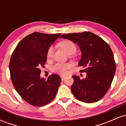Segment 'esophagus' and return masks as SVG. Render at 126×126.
Returning a JSON list of instances; mask_svg holds the SVG:
<instances>
[{
  "label": "esophagus",
  "instance_id": "1",
  "mask_svg": "<svg viewBox=\"0 0 126 126\" xmlns=\"http://www.w3.org/2000/svg\"><path fill=\"white\" fill-rule=\"evenodd\" d=\"M65 78H66V76H61V79H62V80H64Z\"/></svg>",
  "mask_w": 126,
  "mask_h": 126
}]
</instances>
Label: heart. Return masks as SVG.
Here are the masks:
<instances>
[{
    "label": "heart",
    "mask_w": 126,
    "mask_h": 126,
    "mask_svg": "<svg viewBox=\"0 0 126 126\" xmlns=\"http://www.w3.org/2000/svg\"><path fill=\"white\" fill-rule=\"evenodd\" d=\"M59 46L69 54H74L77 50L76 44L69 40H64L60 42ZM53 53L54 48L53 46H50L47 51V59H51L53 55ZM71 64L69 63H57L52 67L51 70L54 73L60 75H65L67 73V70L71 68Z\"/></svg>",
    "instance_id": "heart-1"
}]
</instances>
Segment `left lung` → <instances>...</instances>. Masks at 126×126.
Returning <instances> with one entry per match:
<instances>
[{"label":"left lung","mask_w":126,"mask_h":126,"mask_svg":"<svg viewBox=\"0 0 126 126\" xmlns=\"http://www.w3.org/2000/svg\"><path fill=\"white\" fill-rule=\"evenodd\" d=\"M60 38L71 40L80 47L81 59L78 65L86 73L85 79L73 76V94L78 100L92 103L103 97L110 87L115 73L114 54L107 43L91 32L66 34Z\"/></svg>","instance_id":"8db88e82"}]
</instances>
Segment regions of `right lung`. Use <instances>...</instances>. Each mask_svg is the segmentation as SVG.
Returning <instances> with one entry per match:
<instances>
[{
  "label": "right lung",
  "mask_w": 126,
  "mask_h": 126,
  "mask_svg": "<svg viewBox=\"0 0 126 126\" xmlns=\"http://www.w3.org/2000/svg\"><path fill=\"white\" fill-rule=\"evenodd\" d=\"M61 34L35 32L26 36L13 51L9 62L11 79L15 90L30 105L43 107L53 100L61 78L52 74L40 78V68L47 62V51Z\"/></svg>",
  "instance_id": "obj_1"
}]
</instances>
